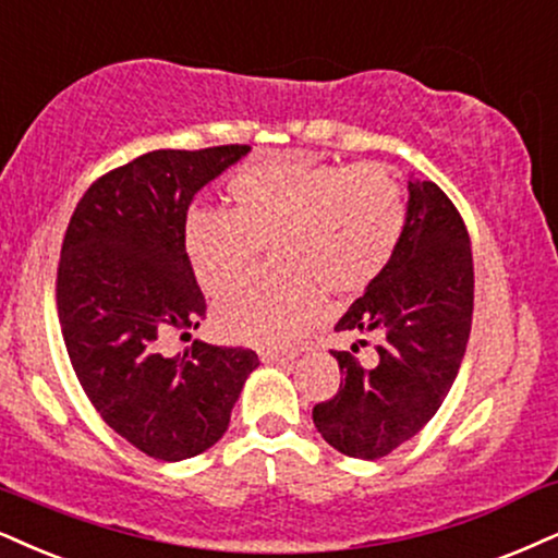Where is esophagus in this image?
Here are the masks:
<instances>
[{
	"instance_id": "34e87169",
	"label": "esophagus",
	"mask_w": 558,
	"mask_h": 558,
	"mask_svg": "<svg viewBox=\"0 0 558 558\" xmlns=\"http://www.w3.org/2000/svg\"><path fill=\"white\" fill-rule=\"evenodd\" d=\"M292 360H294L292 354H271V352L260 354V362L264 364H290Z\"/></svg>"
}]
</instances>
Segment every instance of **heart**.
<instances>
[{"label": "heart", "instance_id": "b5f03b06", "mask_svg": "<svg viewBox=\"0 0 558 558\" xmlns=\"http://www.w3.org/2000/svg\"><path fill=\"white\" fill-rule=\"evenodd\" d=\"M232 211L194 206L183 247L198 284L222 292L251 274L271 247L279 277L227 292L217 331L258 349H290L323 313V291L352 298L393 260L405 230L401 185L380 165L284 155L247 162L227 183Z\"/></svg>", "mask_w": 558, "mask_h": 558}]
</instances>
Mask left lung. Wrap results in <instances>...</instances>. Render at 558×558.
<instances>
[{
  "label": "left lung",
  "mask_w": 558,
  "mask_h": 558,
  "mask_svg": "<svg viewBox=\"0 0 558 558\" xmlns=\"http://www.w3.org/2000/svg\"><path fill=\"white\" fill-rule=\"evenodd\" d=\"M473 256L463 219L432 181H409L405 230L393 260L336 323L377 333V364L331 352L343 380L313 409L315 429L349 458L377 460L437 414L471 336ZM364 343V341H360Z\"/></svg>",
  "instance_id": "1"
}]
</instances>
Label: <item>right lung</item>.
<instances>
[{
    "mask_svg": "<svg viewBox=\"0 0 558 558\" xmlns=\"http://www.w3.org/2000/svg\"><path fill=\"white\" fill-rule=\"evenodd\" d=\"M247 144L155 149L98 178L69 219L57 305L69 360L102 422L155 460L194 458L230 426L258 367L251 349L194 341L160 352L168 333L206 315L183 247L189 206Z\"/></svg>",
    "mask_w": 558,
    "mask_h": 558,
    "instance_id": "right-lung-1",
    "label": "right lung"
}]
</instances>
